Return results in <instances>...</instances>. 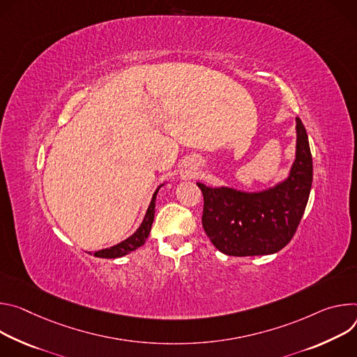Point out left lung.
Here are the masks:
<instances>
[{
  "label": "left lung",
  "mask_w": 357,
  "mask_h": 357,
  "mask_svg": "<svg viewBox=\"0 0 357 357\" xmlns=\"http://www.w3.org/2000/svg\"><path fill=\"white\" fill-rule=\"evenodd\" d=\"M296 160L289 177L262 192L210 188L197 183L204 197L203 228L227 255L273 254L291 240L305 213L312 187V154L306 129L296 117Z\"/></svg>",
  "instance_id": "obj_1"
}]
</instances>
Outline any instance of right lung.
<instances>
[{
    "mask_svg": "<svg viewBox=\"0 0 357 357\" xmlns=\"http://www.w3.org/2000/svg\"><path fill=\"white\" fill-rule=\"evenodd\" d=\"M157 191L158 190H155V192L153 194L151 203L147 208V213H146L144 220H143L142 225L139 227V229L132 236H129L128 240L122 241L121 244L95 252V257H99V258H119V257H123V255L137 250L139 247H142L144 244V241L147 240V236L150 234V228H151V224H153V220H154V206H155Z\"/></svg>",
    "mask_w": 357,
    "mask_h": 357,
    "instance_id": "add662e5",
    "label": "right lung"
}]
</instances>
